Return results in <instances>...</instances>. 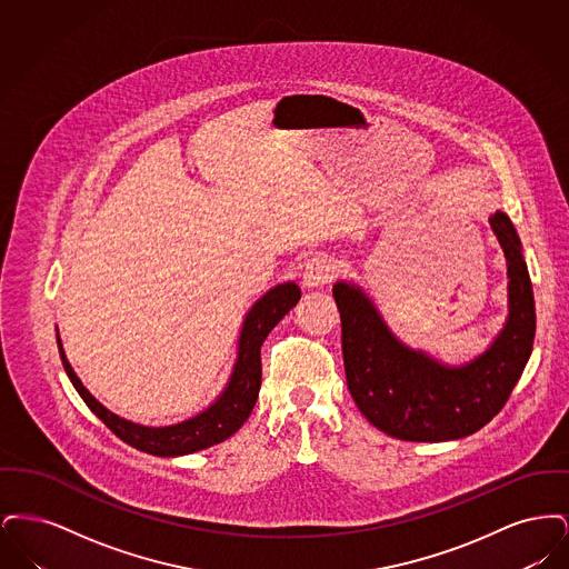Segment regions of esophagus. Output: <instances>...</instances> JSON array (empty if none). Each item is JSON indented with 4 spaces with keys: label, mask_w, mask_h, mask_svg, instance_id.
Here are the masks:
<instances>
[{
    "label": "esophagus",
    "mask_w": 569,
    "mask_h": 569,
    "mask_svg": "<svg viewBox=\"0 0 569 569\" xmlns=\"http://www.w3.org/2000/svg\"><path fill=\"white\" fill-rule=\"evenodd\" d=\"M335 260L330 258H313L302 267V286L305 288H318L325 286L335 277Z\"/></svg>",
    "instance_id": "34e87169"
}]
</instances>
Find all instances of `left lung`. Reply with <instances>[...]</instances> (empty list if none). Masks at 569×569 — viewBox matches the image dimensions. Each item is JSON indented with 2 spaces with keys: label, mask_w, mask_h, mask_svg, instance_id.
Instances as JSON below:
<instances>
[{
  "label": "left lung",
  "mask_w": 569,
  "mask_h": 569,
  "mask_svg": "<svg viewBox=\"0 0 569 569\" xmlns=\"http://www.w3.org/2000/svg\"><path fill=\"white\" fill-rule=\"evenodd\" d=\"M508 262V320L487 352L450 367L401 343L373 300L337 281L348 388L360 413L379 431L403 441H450L480 431L510 399L533 350L536 302L510 217H488Z\"/></svg>",
  "instance_id": "obj_1"
}]
</instances>
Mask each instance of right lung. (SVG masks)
<instances>
[{"mask_svg": "<svg viewBox=\"0 0 569 569\" xmlns=\"http://www.w3.org/2000/svg\"><path fill=\"white\" fill-rule=\"evenodd\" d=\"M300 298V288L295 281L279 283L271 288L267 295L256 300V305L244 316L241 337H239V353L228 379L226 388L204 411L191 416L183 422L170 427H142L119 418L110 409L102 406L77 378L74 369L70 367L66 352L61 348V339L57 332V348L63 362V369L77 392L81 395L87 407L109 427L112 433L123 439L140 452L156 455V457H183L204 448L221 443L230 435L237 433L249 418L251 409L258 401L260 383H262V362H260V348L269 337L274 326L295 307Z\"/></svg>", "mask_w": 569, "mask_h": 569, "instance_id": "obj_1", "label": "right lung"}]
</instances>
